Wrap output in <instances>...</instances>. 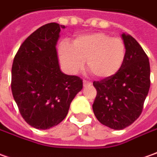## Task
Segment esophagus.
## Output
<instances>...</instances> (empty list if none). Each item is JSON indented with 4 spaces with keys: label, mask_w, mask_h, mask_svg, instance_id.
<instances>
[{
    "label": "esophagus",
    "mask_w": 157,
    "mask_h": 157,
    "mask_svg": "<svg viewBox=\"0 0 157 157\" xmlns=\"http://www.w3.org/2000/svg\"><path fill=\"white\" fill-rule=\"evenodd\" d=\"M92 85V82L90 81H87V80H83V86L84 87H87V86H90Z\"/></svg>",
    "instance_id": "1"
}]
</instances>
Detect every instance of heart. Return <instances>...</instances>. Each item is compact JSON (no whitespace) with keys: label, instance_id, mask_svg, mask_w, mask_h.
<instances>
[{"label":"heart","instance_id":"1","mask_svg":"<svg viewBox=\"0 0 157 157\" xmlns=\"http://www.w3.org/2000/svg\"><path fill=\"white\" fill-rule=\"evenodd\" d=\"M126 56V47L121 38H112L103 33L78 36L73 42L63 43L60 57L71 73L87 68L96 77L106 78L115 75L122 67Z\"/></svg>","mask_w":157,"mask_h":157}]
</instances>
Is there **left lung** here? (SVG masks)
I'll list each match as a JSON object with an SVG mask.
<instances>
[{"mask_svg":"<svg viewBox=\"0 0 157 157\" xmlns=\"http://www.w3.org/2000/svg\"><path fill=\"white\" fill-rule=\"evenodd\" d=\"M126 56L120 70L113 75L94 82L97 94L93 110L105 126L122 130L140 116L150 86L149 57L131 35L122 34Z\"/></svg>","mask_w":157,"mask_h":157,"instance_id":"8db88e82","label":"left lung"}]
</instances>
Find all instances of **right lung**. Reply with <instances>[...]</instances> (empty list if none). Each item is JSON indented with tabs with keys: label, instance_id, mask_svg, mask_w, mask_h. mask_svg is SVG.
Returning a JSON list of instances; mask_svg holds the SVG:
<instances>
[{
	"label": "right lung",
	"instance_id": "right-lung-1",
	"mask_svg": "<svg viewBox=\"0 0 157 157\" xmlns=\"http://www.w3.org/2000/svg\"><path fill=\"white\" fill-rule=\"evenodd\" d=\"M64 25L48 23L25 38L13 58L11 89L22 118L46 130L62 122L82 80L60 70L56 44Z\"/></svg>",
	"mask_w": 157,
	"mask_h": 157
}]
</instances>
